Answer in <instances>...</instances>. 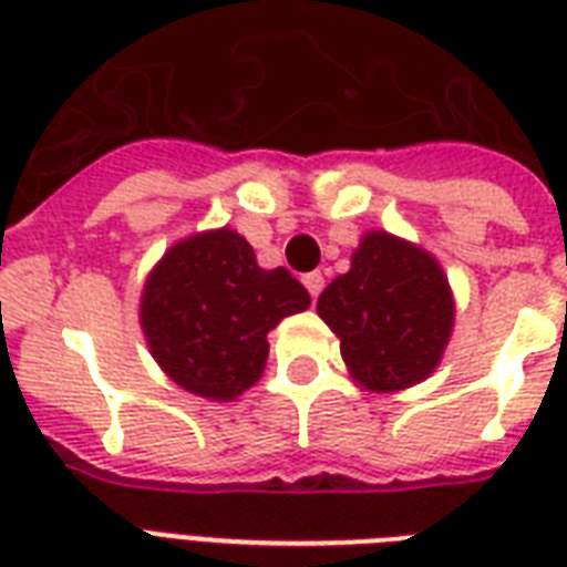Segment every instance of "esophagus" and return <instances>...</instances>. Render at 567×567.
I'll use <instances>...</instances> for the list:
<instances>
[{
    "label": "esophagus",
    "mask_w": 567,
    "mask_h": 567,
    "mask_svg": "<svg viewBox=\"0 0 567 567\" xmlns=\"http://www.w3.org/2000/svg\"><path fill=\"white\" fill-rule=\"evenodd\" d=\"M302 285L309 288V293L318 300V293L323 291V276L320 274H309V276H302Z\"/></svg>",
    "instance_id": "34e87169"
}]
</instances>
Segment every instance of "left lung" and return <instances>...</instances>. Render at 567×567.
Here are the masks:
<instances>
[{
	"mask_svg": "<svg viewBox=\"0 0 567 567\" xmlns=\"http://www.w3.org/2000/svg\"><path fill=\"white\" fill-rule=\"evenodd\" d=\"M318 315L341 341L350 377L364 391L391 394L435 373L456 302L439 258L373 229L353 249L350 270L318 297Z\"/></svg>",
	"mask_w": 567,
	"mask_h": 567,
	"instance_id": "obj_1",
	"label": "left lung"
}]
</instances>
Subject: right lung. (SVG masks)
<instances>
[{"mask_svg": "<svg viewBox=\"0 0 567 567\" xmlns=\"http://www.w3.org/2000/svg\"><path fill=\"white\" fill-rule=\"evenodd\" d=\"M309 306L285 267H258L247 238L223 226L176 240L150 270L141 329L176 385L229 403L265 373L267 332Z\"/></svg>", "mask_w": 567, "mask_h": 567, "instance_id": "1", "label": "right lung"}]
</instances>
